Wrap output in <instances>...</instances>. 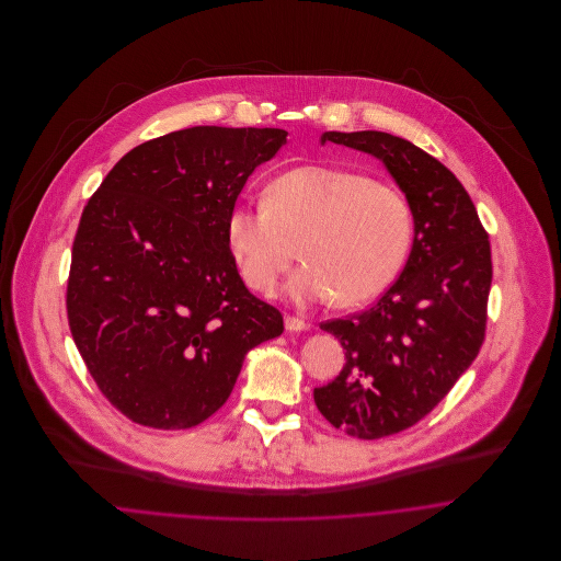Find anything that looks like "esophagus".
Masks as SVG:
<instances>
[{
    "label": "esophagus",
    "mask_w": 561,
    "mask_h": 561,
    "mask_svg": "<svg viewBox=\"0 0 561 561\" xmlns=\"http://www.w3.org/2000/svg\"><path fill=\"white\" fill-rule=\"evenodd\" d=\"M285 328L289 332H305V330H311V323L298 320V318H285Z\"/></svg>",
    "instance_id": "34e87169"
}]
</instances>
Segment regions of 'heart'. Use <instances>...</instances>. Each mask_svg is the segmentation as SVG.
<instances>
[{
    "mask_svg": "<svg viewBox=\"0 0 561 561\" xmlns=\"http://www.w3.org/2000/svg\"><path fill=\"white\" fill-rule=\"evenodd\" d=\"M412 216L405 198L365 174L300 165L272 181L267 201L238 203L227 216V241L241 276L270 291L302 240L307 261L287 283L300 305H360L382 294L408 254Z\"/></svg>",
    "mask_w": 561,
    "mask_h": 561,
    "instance_id": "heart-1",
    "label": "heart"
}]
</instances>
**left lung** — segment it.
Segmentation results:
<instances>
[{
    "mask_svg": "<svg viewBox=\"0 0 561 561\" xmlns=\"http://www.w3.org/2000/svg\"><path fill=\"white\" fill-rule=\"evenodd\" d=\"M382 161L414 222L400 278L365 313L323 321L345 350L341 374L313 391L321 414L350 436L376 440L421 421L471 367L485 332L490 241L478 209L438 160L385 131H325Z\"/></svg>",
    "mask_w": 561,
    "mask_h": 561,
    "instance_id": "obj_1",
    "label": "left lung"
}]
</instances>
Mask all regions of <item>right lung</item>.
<instances>
[{
	"label": "right lung",
	"instance_id": "1",
	"mask_svg": "<svg viewBox=\"0 0 561 561\" xmlns=\"http://www.w3.org/2000/svg\"><path fill=\"white\" fill-rule=\"evenodd\" d=\"M285 129L198 125L131 149L81 214L67 311L101 393L125 416L187 430L229 400L245 354L283 332L254 298L227 216Z\"/></svg>",
	"mask_w": 561,
	"mask_h": 561
}]
</instances>
